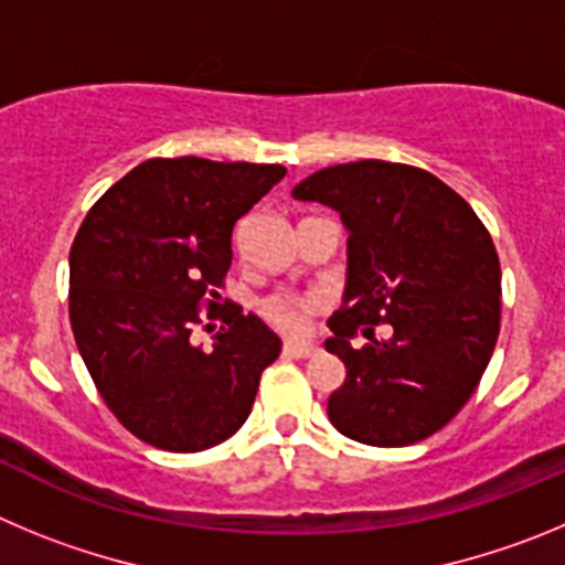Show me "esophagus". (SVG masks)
Returning <instances> with one entry per match:
<instances>
[{
    "label": "esophagus",
    "mask_w": 565,
    "mask_h": 565,
    "mask_svg": "<svg viewBox=\"0 0 565 565\" xmlns=\"http://www.w3.org/2000/svg\"><path fill=\"white\" fill-rule=\"evenodd\" d=\"M284 354L287 358H312V354H318V345L315 343H284Z\"/></svg>",
    "instance_id": "obj_1"
}]
</instances>
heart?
Here are the masks:
<instances>
[{"instance_id": "b5f03b06", "label": "heart", "mask_w": 565, "mask_h": 565, "mask_svg": "<svg viewBox=\"0 0 565 565\" xmlns=\"http://www.w3.org/2000/svg\"><path fill=\"white\" fill-rule=\"evenodd\" d=\"M264 320L287 338H301L309 329V320L320 312L318 295H270L262 301Z\"/></svg>"}]
</instances>
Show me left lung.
<instances>
[{"instance_id":"left-lung-1","label":"left lung","mask_w":565,"mask_h":565,"mask_svg":"<svg viewBox=\"0 0 565 565\" xmlns=\"http://www.w3.org/2000/svg\"><path fill=\"white\" fill-rule=\"evenodd\" d=\"M349 231L343 307L327 352L345 365L329 396L343 436L374 447L428 439L472 396L501 329V264L470 205L428 171L360 160L292 188ZM388 326L391 335L374 331ZM363 333L370 343L354 347Z\"/></svg>"}]
</instances>
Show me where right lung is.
Wrapping results in <instances>:
<instances>
[{"label":"right lung","mask_w":565,"mask_h":565,"mask_svg":"<svg viewBox=\"0 0 565 565\" xmlns=\"http://www.w3.org/2000/svg\"><path fill=\"white\" fill-rule=\"evenodd\" d=\"M284 166L154 157L89 207L70 250V323L95 388L126 430L171 454L231 439L281 340L233 303L213 349L194 345L220 298L236 225ZM211 318V315H207Z\"/></svg>","instance_id":"1"}]
</instances>
